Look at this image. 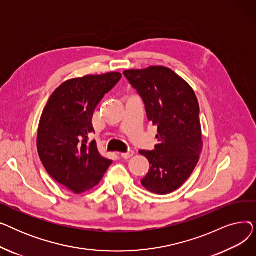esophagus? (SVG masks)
Returning a JSON list of instances; mask_svg holds the SVG:
<instances>
[{
  "mask_svg": "<svg viewBox=\"0 0 256 256\" xmlns=\"http://www.w3.org/2000/svg\"><path fill=\"white\" fill-rule=\"evenodd\" d=\"M120 156H122L124 158H126V160H128V158H132V156H134V152H122V154H120Z\"/></svg>",
  "mask_w": 256,
  "mask_h": 256,
  "instance_id": "esophagus-1",
  "label": "esophagus"
}]
</instances>
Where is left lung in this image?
I'll return each instance as SVG.
<instances>
[{
    "instance_id": "left-lung-1",
    "label": "left lung",
    "mask_w": 256,
    "mask_h": 256,
    "mask_svg": "<svg viewBox=\"0 0 256 256\" xmlns=\"http://www.w3.org/2000/svg\"><path fill=\"white\" fill-rule=\"evenodd\" d=\"M137 89L152 124L158 126L154 150H140L150 168L141 180L152 193L166 195L190 178L202 152L199 104L189 83L165 66L124 72Z\"/></svg>"
}]
</instances>
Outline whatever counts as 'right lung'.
Returning <instances> with one entry per match:
<instances>
[{
    "label": "right lung",
    "instance_id": "add662e5",
    "mask_svg": "<svg viewBox=\"0 0 256 256\" xmlns=\"http://www.w3.org/2000/svg\"><path fill=\"white\" fill-rule=\"evenodd\" d=\"M120 72L87 74L65 80L48 98L40 117L37 150L50 176L74 194L98 186L112 160L100 156L92 117L96 106L121 78Z\"/></svg>",
    "mask_w": 256,
    "mask_h": 256
}]
</instances>
